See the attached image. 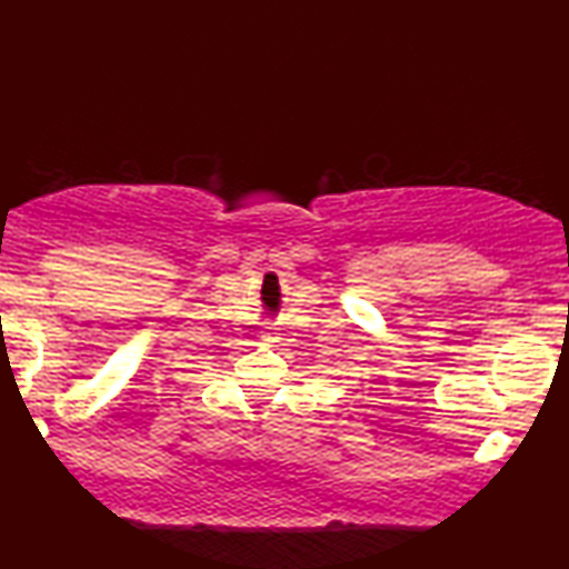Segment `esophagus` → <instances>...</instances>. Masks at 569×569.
Instances as JSON below:
<instances>
[{
  "mask_svg": "<svg viewBox=\"0 0 569 569\" xmlns=\"http://www.w3.org/2000/svg\"><path fill=\"white\" fill-rule=\"evenodd\" d=\"M263 341H277V331H263Z\"/></svg>",
  "mask_w": 569,
  "mask_h": 569,
  "instance_id": "obj_1",
  "label": "esophagus"
}]
</instances>
